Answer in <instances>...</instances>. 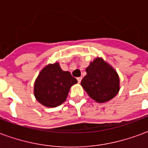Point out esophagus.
<instances>
[{"label":"esophagus","instance_id":"1","mask_svg":"<svg viewBox=\"0 0 148 148\" xmlns=\"http://www.w3.org/2000/svg\"><path fill=\"white\" fill-rule=\"evenodd\" d=\"M82 77H77V82H78L79 83H80V82H81V81H82Z\"/></svg>","mask_w":148,"mask_h":148}]
</instances>
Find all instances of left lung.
<instances>
[{"instance_id": "left-lung-1", "label": "left lung", "mask_w": 148, "mask_h": 148, "mask_svg": "<svg viewBox=\"0 0 148 148\" xmlns=\"http://www.w3.org/2000/svg\"><path fill=\"white\" fill-rule=\"evenodd\" d=\"M87 74L81 85L97 102L112 99L120 90V78L116 71L101 58H96L86 69Z\"/></svg>"}]
</instances>
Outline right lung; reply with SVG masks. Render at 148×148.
I'll return each mask as SVG.
<instances>
[{
  "label": "right lung",
  "mask_w": 148,
  "mask_h": 148,
  "mask_svg": "<svg viewBox=\"0 0 148 148\" xmlns=\"http://www.w3.org/2000/svg\"><path fill=\"white\" fill-rule=\"evenodd\" d=\"M77 82L58 62L48 64L40 71L34 85V95L42 106L54 108L64 102L71 87Z\"/></svg>",
  "instance_id": "1"
}]
</instances>
